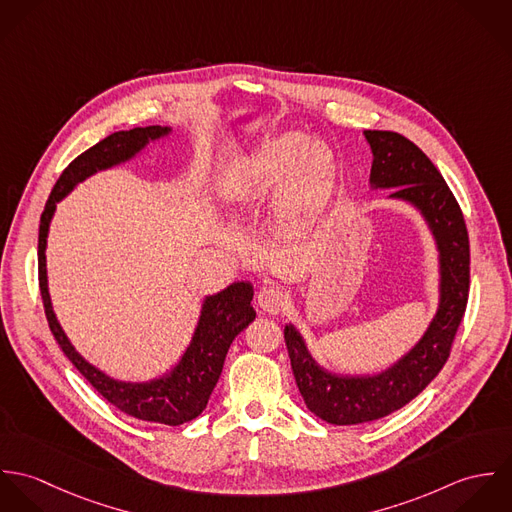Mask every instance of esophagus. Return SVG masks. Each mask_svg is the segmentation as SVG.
Wrapping results in <instances>:
<instances>
[{
    "label": "esophagus",
    "mask_w": 512,
    "mask_h": 512,
    "mask_svg": "<svg viewBox=\"0 0 512 512\" xmlns=\"http://www.w3.org/2000/svg\"><path fill=\"white\" fill-rule=\"evenodd\" d=\"M258 305L268 313H282L290 305V293L280 286H266L258 293Z\"/></svg>",
    "instance_id": "esophagus-1"
}]
</instances>
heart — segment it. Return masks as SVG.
<instances>
[{
  "mask_svg": "<svg viewBox=\"0 0 512 512\" xmlns=\"http://www.w3.org/2000/svg\"><path fill=\"white\" fill-rule=\"evenodd\" d=\"M335 177V155L319 140L305 142L299 134L268 140L244 163L238 187L246 195L266 193L274 185L276 211L286 220L309 215Z\"/></svg>",
  "mask_w": 512,
  "mask_h": 512,
  "instance_id": "obj_1",
  "label": "heart"
}]
</instances>
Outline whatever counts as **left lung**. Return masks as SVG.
<instances>
[{
	"mask_svg": "<svg viewBox=\"0 0 512 512\" xmlns=\"http://www.w3.org/2000/svg\"><path fill=\"white\" fill-rule=\"evenodd\" d=\"M372 149L370 183L394 187L390 197L418 207L438 240L441 301L420 343L392 368L376 376H337L315 365L303 339L288 325L286 347L305 406L335 426L384 418L414 400L449 359L469 297V234L459 203L430 157L396 132L366 130Z\"/></svg>",
	"mask_w": 512,
	"mask_h": 512,
	"instance_id": "1",
	"label": "left lung"
}]
</instances>
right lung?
Returning a JSON list of instances; mask_svg holds the SVG:
<instances>
[{"label":"right lung","instance_id":"obj_1","mask_svg":"<svg viewBox=\"0 0 512 512\" xmlns=\"http://www.w3.org/2000/svg\"><path fill=\"white\" fill-rule=\"evenodd\" d=\"M169 128L147 126L134 128L130 132H116L86 149L67 165L55 183L39 224V288L43 297L45 315L59 347L76 366V370L120 412L138 420L157 422L163 426H181L195 420L207 406L213 388L219 382L222 365L230 343L242 333L256 317L250 301L254 290L248 282H238L224 292L207 297L203 313L193 335V341L175 370L159 380L151 382H120L98 368L88 365L69 343L61 325L55 319L51 299L47 292V268H45V246L49 222L55 213V205L73 189L76 183L88 175L112 167L120 161L136 155L149 140L165 136Z\"/></svg>","mask_w":512,"mask_h":512}]
</instances>
